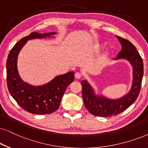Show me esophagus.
<instances>
[{"mask_svg":"<svg viewBox=\"0 0 148 148\" xmlns=\"http://www.w3.org/2000/svg\"><path fill=\"white\" fill-rule=\"evenodd\" d=\"M82 77V74L80 72H76L75 74V78H77V79H80Z\"/></svg>","mask_w":148,"mask_h":148,"instance_id":"esophagus-1","label":"esophagus"}]
</instances>
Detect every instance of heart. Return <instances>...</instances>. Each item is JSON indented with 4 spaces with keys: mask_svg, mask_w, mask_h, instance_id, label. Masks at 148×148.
Listing matches in <instances>:
<instances>
[{
    "mask_svg": "<svg viewBox=\"0 0 148 148\" xmlns=\"http://www.w3.org/2000/svg\"><path fill=\"white\" fill-rule=\"evenodd\" d=\"M102 48V45L100 44H96L93 46V49H94V50H96V51H98V50H100Z\"/></svg>",
    "mask_w": 148,
    "mask_h": 148,
    "instance_id": "obj_1",
    "label": "heart"
}]
</instances>
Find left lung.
I'll return each mask as SVG.
<instances>
[{
  "instance_id": "obj_1",
  "label": "left lung",
  "mask_w": 148,
  "mask_h": 148,
  "mask_svg": "<svg viewBox=\"0 0 148 148\" xmlns=\"http://www.w3.org/2000/svg\"><path fill=\"white\" fill-rule=\"evenodd\" d=\"M117 37L122 48L115 60L124 59L131 63L133 68L132 87L126 96L117 100H111L102 96H97L87 80H83L81 85L84 104L89 113L95 116L106 117L118 115L135 102L140 93L143 76L142 58L131 42L121 37Z\"/></svg>"
}]
</instances>
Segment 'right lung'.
I'll list each match as a JSON object with an SVG mask.
<instances>
[{"label": "right lung", "instance_id": "obj_1", "mask_svg": "<svg viewBox=\"0 0 148 148\" xmlns=\"http://www.w3.org/2000/svg\"><path fill=\"white\" fill-rule=\"evenodd\" d=\"M56 33L32 32L21 39L10 50L7 60V83L9 91L17 103L29 113L37 115L52 113L59 108L65 89L74 81V72L59 75L42 86H32L24 83L17 69V59L20 50L28 40L44 38Z\"/></svg>", "mask_w": 148, "mask_h": 148}]
</instances>
